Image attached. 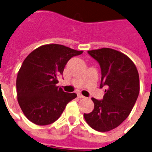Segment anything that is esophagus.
Wrapping results in <instances>:
<instances>
[{"label":"esophagus","mask_w":152,"mask_h":152,"mask_svg":"<svg viewBox=\"0 0 152 152\" xmlns=\"http://www.w3.org/2000/svg\"><path fill=\"white\" fill-rule=\"evenodd\" d=\"M77 95H78V97H80V98H86L84 96L82 95V94H81L80 93H78V94H77Z\"/></svg>","instance_id":"esophagus-1"}]
</instances>
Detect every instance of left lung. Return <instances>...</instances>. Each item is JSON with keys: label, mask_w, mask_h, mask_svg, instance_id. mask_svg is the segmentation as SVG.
Listing matches in <instances>:
<instances>
[{"label": "left lung", "mask_w": 152, "mask_h": 152, "mask_svg": "<svg viewBox=\"0 0 152 152\" xmlns=\"http://www.w3.org/2000/svg\"><path fill=\"white\" fill-rule=\"evenodd\" d=\"M102 70L100 88H104L103 99L92 97L94 110L83 115L94 129L107 132L119 126L134 108L140 91L139 74L134 63L123 53L111 48L87 51Z\"/></svg>", "instance_id": "1"}]
</instances>
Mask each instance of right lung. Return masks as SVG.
Returning a JSON list of instances; mask_svg holds the SVG:
<instances>
[{"instance_id": "1", "label": "right lung", "mask_w": 152, "mask_h": 152, "mask_svg": "<svg viewBox=\"0 0 152 152\" xmlns=\"http://www.w3.org/2000/svg\"><path fill=\"white\" fill-rule=\"evenodd\" d=\"M76 50L60 44H47L32 51L23 61L16 80L18 102L26 118L39 126L54 123L76 94L57 87L58 76Z\"/></svg>"}]
</instances>
